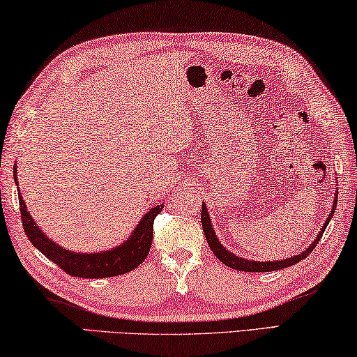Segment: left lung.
I'll list each match as a JSON object with an SVG mask.
<instances>
[{"instance_id": "left-lung-1", "label": "left lung", "mask_w": 357, "mask_h": 357, "mask_svg": "<svg viewBox=\"0 0 357 357\" xmlns=\"http://www.w3.org/2000/svg\"><path fill=\"white\" fill-rule=\"evenodd\" d=\"M335 207H337V192H335V199H334V206H332V210L329 213V217H327L326 223L321 227V231L318 234V237L314 238L313 243L308 247L305 251H302V253L296 255V256H291V258H286L282 261H266V262H258V261H250V259H245L241 258V256H236L231 251H227L223 245L220 243L217 234L213 231V226H212V221H210L208 217V210L206 207V204H202V212H201V223H202V229H204V236L207 238V243L210 250L213 251V255L217 256V258L226 264L227 267L231 268H236V271H241V272H272V271H280V268H284V267H289V266H294L297 262L305 259L308 255L312 253L313 248L317 247L319 238L323 237V232L329 225V221L332 218V215L335 212Z\"/></svg>"}]
</instances>
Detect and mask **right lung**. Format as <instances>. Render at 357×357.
I'll use <instances>...</instances> for the list:
<instances>
[{
	"instance_id": "1",
	"label": "right lung",
	"mask_w": 357,
	"mask_h": 357,
	"mask_svg": "<svg viewBox=\"0 0 357 357\" xmlns=\"http://www.w3.org/2000/svg\"><path fill=\"white\" fill-rule=\"evenodd\" d=\"M14 180L19 192L20 215L23 229H25L30 242L36 247L40 253L47 256L50 261L63 268L64 272L73 277L80 278H107L123 275L126 272H131L147 258L151 241H153V221L158 213L165 208V204L151 207L142 220L139 221L136 229L128 237L120 247L98 251V253H75L63 248L61 245L52 242L45 234L40 231V227L34 223L31 215L28 213L25 201L22 199V192L19 190V180H17V165H14Z\"/></svg>"
}]
</instances>
